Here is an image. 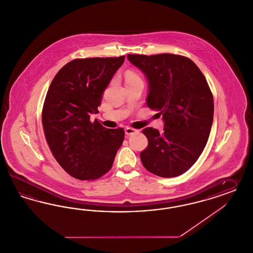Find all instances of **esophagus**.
Returning a JSON list of instances; mask_svg holds the SVG:
<instances>
[{
  "label": "esophagus",
  "instance_id": "1",
  "mask_svg": "<svg viewBox=\"0 0 253 253\" xmlns=\"http://www.w3.org/2000/svg\"><path fill=\"white\" fill-rule=\"evenodd\" d=\"M125 132L126 135H132V134H135V133H138L139 130L138 129H135V128H132V127H126Z\"/></svg>",
  "mask_w": 253,
  "mask_h": 253
}]
</instances>
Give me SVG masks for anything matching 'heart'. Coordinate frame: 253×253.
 Instances as JSON below:
<instances>
[{"label":"heart","instance_id":"b5f03b06","mask_svg":"<svg viewBox=\"0 0 253 253\" xmlns=\"http://www.w3.org/2000/svg\"><path fill=\"white\" fill-rule=\"evenodd\" d=\"M126 79V82H133V81H138L140 80V76L138 75L137 73L133 72V71H127L125 76Z\"/></svg>","mask_w":253,"mask_h":253}]
</instances>
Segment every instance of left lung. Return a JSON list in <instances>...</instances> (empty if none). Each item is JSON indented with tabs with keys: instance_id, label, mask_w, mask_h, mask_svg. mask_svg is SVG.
I'll return each mask as SVG.
<instances>
[{
	"instance_id": "obj_1",
	"label": "left lung",
	"mask_w": 253,
	"mask_h": 253,
	"mask_svg": "<svg viewBox=\"0 0 253 253\" xmlns=\"http://www.w3.org/2000/svg\"><path fill=\"white\" fill-rule=\"evenodd\" d=\"M146 76V103L164 121L162 132L146 127L148 145L140 153L142 165L160 177L186 172L206 147L213 124L214 99L206 78L187 57L163 53L128 54Z\"/></svg>"
}]
</instances>
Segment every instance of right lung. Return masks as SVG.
I'll return each instance as SVG.
<instances>
[{
    "label": "right lung",
    "instance_id": "1",
    "mask_svg": "<svg viewBox=\"0 0 253 253\" xmlns=\"http://www.w3.org/2000/svg\"><path fill=\"white\" fill-rule=\"evenodd\" d=\"M125 56L75 59L52 80L42 110L49 149L60 166L80 180H94L108 172L122 145V127L106 128L98 113L104 90L122 66Z\"/></svg>",
    "mask_w": 253,
    "mask_h": 253
}]
</instances>
